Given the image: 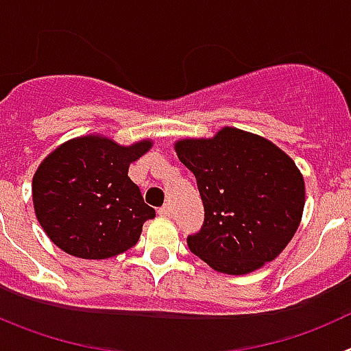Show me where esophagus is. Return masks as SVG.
Segmentation results:
<instances>
[{"label":"esophagus","mask_w":351,"mask_h":351,"mask_svg":"<svg viewBox=\"0 0 351 351\" xmlns=\"http://www.w3.org/2000/svg\"><path fill=\"white\" fill-rule=\"evenodd\" d=\"M158 214L163 216V218H170V216H172V207H170V204H165L163 207H160V209H158Z\"/></svg>","instance_id":"1"}]
</instances>
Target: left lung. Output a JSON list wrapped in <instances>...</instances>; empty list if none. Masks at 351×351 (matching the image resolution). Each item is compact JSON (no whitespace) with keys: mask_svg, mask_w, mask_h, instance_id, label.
Listing matches in <instances>:
<instances>
[{"mask_svg":"<svg viewBox=\"0 0 351 351\" xmlns=\"http://www.w3.org/2000/svg\"><path fill=\"white\" fill-rule=\"evenodd\" d=\"M176 153L202 197V230L188 237L214 271L241 276L287 247L302 219L306 186L295 161L267 138L225 126L210 138H181Z\"/></svg>","mask_w":351,"mask_h":351,"instance_id":"1","label":"left lung"}]
</instances>
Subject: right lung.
I'll use <instances>...</instances> for the list:
<instances>
[{
	"label": "right lung",
	"mask_w": 351,
	"mask_h": 351,
	"mask_svg": "<svg viewBox=\"0 0 351 351\" xmlns=\"http://www.w3.org/2000/svg\"><path fill=\"white\" fill-rule=\"evenodd\" d=\"M153 141L121 145L104 135L71 138L49 154L33 176V206L38 223L56 246L77 258L105 260L125 253L154 218L130 163Z\"/></svg>",
	"instance_id": "right-lung-1"
}]
</instances>
